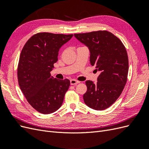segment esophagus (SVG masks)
Here are the masks:
<instances>
[{"instance_id":"34e87169","label":"esophagus","mask_w":149,"mask_h":149,"mask_svg":"<svg viewBox=\"0 0 149 149\" xmlns=\"http://www.w3.org/2000/svg\"><path fill=\"white\" fill-rule=\"evenodd\" d=\"M79 83L80 82L79 81H77V80L74 79H72L70 80V83H71V85H76V84H77Z\"/></svg>"}]
</instances>
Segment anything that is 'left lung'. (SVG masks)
<instances>
[{
  "label": "left lung",
  "instance_id": "8db88e82",
  "mask_svg": "<svg viewBox=\"0 0 149 149\" xmlns=\"http://www.w3.org/2000/svg\"><path fill=\"white\" fill-rule=\"evenodd\" d=\"M74 35L88 47L91 65L101 72L96 84L92 81H86L87 91L83 95L84 101L93 109H106L118 100L127 82V51L120 40L106 30Z\"/></svg>",
  "mask_w": 149,
  "mask_h": 149
}]
</instances>
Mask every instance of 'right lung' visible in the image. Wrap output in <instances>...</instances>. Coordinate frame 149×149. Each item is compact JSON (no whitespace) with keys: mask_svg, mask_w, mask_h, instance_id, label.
Listing matches in <instances>:
<instances>
[{"mask_svg":"<svg viewBox=\"0 0 149 149\" xmlns=\"http://www.w3.org/2000/svg\"><path fill=\"white\" fill-rule=\"evenodd\" d=\"M73 36L38 33L28 40L21 52L18 82L29 103L40 113L55 112L63 102L70 80L54 78L50 71L58 61L60 48Z\"/></svg>","mask_w":149,"mask_h":149,"instance_id":"1","label":"right lung"}]
</instances>
